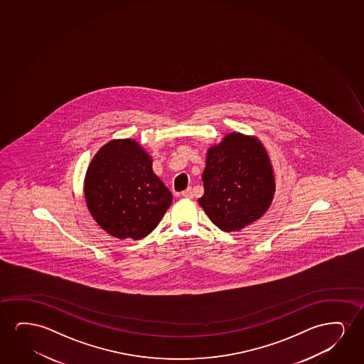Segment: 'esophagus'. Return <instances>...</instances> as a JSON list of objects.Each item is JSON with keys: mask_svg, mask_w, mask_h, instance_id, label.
Segmentation results:
<instances>
[{"mask_svg": "<svg viewBox=\"0 0 364 364\" xmlns=\"http://www.w3.org/2000/svg\"><path fill=\"white\" fill-rule=\"evenodd\" d=\"M181 196H184V198H186V199H193V190H191V188H188V189L184 190L183 193H181Z\"/></svg>", "mask_w": 364, "mask_h": 364, "instance_id": "34e87169", "label": "esophagus"}]
</instances>
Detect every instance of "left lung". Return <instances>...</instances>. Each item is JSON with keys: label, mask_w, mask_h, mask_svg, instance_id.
<instances>
[{"label": "left lung", "mask_w": 364, "mask_h": 364, "mask_svg": "<svg viewBox=\"0 0 364 364\" xmlns=\"http://www.w3.org/2000/svg\"><path fill=\"white\" fill-rule=\"evenodd\" d=\"M199 204L226 232L259 220L274 194V176L267 151L255 136L231 133L208 150Z\"/></svg>", "instance_id": "1"}]
</instances>
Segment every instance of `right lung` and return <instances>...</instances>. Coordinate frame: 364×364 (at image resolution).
Returning a JSON list of instances; mask_svg holds the SVG:
<instances>
[{
  "mask_svg": "<svg viewBox=\"0 0 364 364\" xmlns=\"http://www.w3.org/2000/svg\"><path fill=\"white\" fill-rule=\"evenodd\" d=\"M135 140H112L90 161L85 203L100 228L117 239L140 240L158 226L173 195Z\"/></svg>",
  "mask_w": 364,
  "mask_h": 364,
  "instance_id": "obj_1",
  "label": "right lung"
}]
</instances>
